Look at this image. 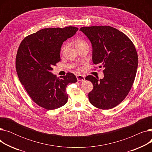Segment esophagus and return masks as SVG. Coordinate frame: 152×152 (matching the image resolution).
I'll return each mask as SVG.
<instances>
[{"instance_id":"esophagus-1","label":"esophagus","mask_w":152,"mask_h":152,"mask_svg":"<svg viewBox=\"0 0 152 152\" xmlns=\"http://www.w3.org/2000/svg\"><path fill=\"white\" fill-rule=\"evenodd\" d=\"M76 78L78 81H85V76L82 75H77Z\"/></svg>"}]
</instances>
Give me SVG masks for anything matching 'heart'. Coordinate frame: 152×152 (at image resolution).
I'll list each match as a JSON object with an SVG mask.
<instances>
[{"label":"heart","mask_w":152,"mask_h":152,"mask_svg":"<svg viewBox=\"0 0 152 152\" xmlns=\"http://www.w3.org/2000/svg\"><path fill=\"white\" fill-rule=\"evenodd\" d=\"M84 44H87L86 41H84L83 39H77L76 42V45H84ZM67 45H64L63 46V47L61 48V52H63L64 50H65L66 49Z\"/></svg>","instance_id":"b5f03b06"}]
</instances>
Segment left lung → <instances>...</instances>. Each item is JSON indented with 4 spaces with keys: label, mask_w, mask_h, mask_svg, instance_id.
<instances>
[{
    "label": "left lung",
    "mask_w": 152,
    "mask_h": 152,
    "mask_svg": "<svg viewBox=\"0 0 152 152\" xmlns=\"http://www.w3.org/2000/svg\"><path fill=\"white\" fill-rule=\"evenodd\" d=\"M79 31L89 39L92 47V61L103 68L104 77L89 75L94 88L89 100L94 107L102 110L113 108L127 96L134 81L138 56L130 39L111 26L81 28Z\"/></svg>",
    "instance_id": "8db88e82"
}]
</instances>
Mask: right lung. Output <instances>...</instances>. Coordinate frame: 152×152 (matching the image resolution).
Listing matches in <instances>:
<instances>
[{
  "instance_id": "obj_1",
  "label": "right lung",
  "mask_w": 152,
  "mask_h": 152,
  "mask_svg": "<svg viewBox=\"0 0 152 152\" xmlns=\"http://www.w3.org/2000/svg\"><path fill=\"white\" fill-rule=\"evenodd\" d=\"M78 28H45L28 36L20 44L16 57V69L20 82L36 104L51 110L65 105L66 87L77 78L68 73L61 78L52 73L60 61L61 47Z\"/></svg>"
}]
</instances>
